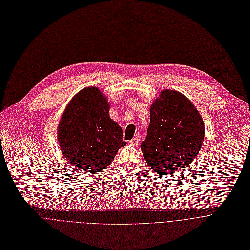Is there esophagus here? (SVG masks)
Instances as JSON below:
<instances>
[{
    "instance_id": "34e87169",
    "label": "esophagus",
    "mask_w": 250,
    "mask_h": 250,
    "mask_svg": "<svg viewBox=\"0 0 250 250\" xmlns=\"http://www.w3.org/2000/svg\"><path fill=\"white\" fill-rule=\"evenodd\" d=\"M138 139H139L138 136H134V137L129 141V145H131V146H136V145L138 144Z\"/></svg>"
}]
</instances>
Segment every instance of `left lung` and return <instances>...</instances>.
Listing matches in <instances>:
<instances>
[{
    "label": "left lung",
    "mask_w": 250,
    "mask_h": 250,
    "mask_svg": "<svg viewBox=\"0 0 250 250\" xmlns=\"http://www.w3.org/2000/svg\"><path fill=\"white\" fill-rule=\"evenodd\" d=\"M205 137L203 119L183 94L162 90L150 106V123L141 151L159 175L172 174L191 164Z\"/></svg>",
    "instance_id": "left-lung-1"
}]
</instances>
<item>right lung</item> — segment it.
<instances>
[{"label":"right lung","mask_w":250,"mask_h":250,"mask_svg":"<svg viewBox=\"0 0 250 250\" xmlns=\"http://www.w3.org/2000/svg\"><path fill=\"white\" fill-rule=\"evenodd\" d=\"M110 103L97 87L77 93L67 104L57 128L64 157L91 173L100 172L114 160L121 147L123 129L109 115Z\"/></svg>","instance_id":"add662e5"}]
</instances>
